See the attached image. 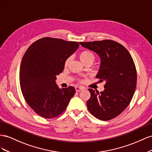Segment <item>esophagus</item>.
Instances as JSON below:
<instances>
[{
    "label": "esophagus",
    "mask_w": 152,
    "mask_h": 152,
    "mask_svg": "<svg viewBox=\"0 0 152 152\" xmlns=\"http://www.w3.org/2000/svg\"><path fill=\"white\" fill-rule=\"evenodd\" d=\"M75 89H76V91L77 92H80V91H81L82 90H83V88L80 87V86H76Z\"/></svg>",
    "instance_id": "34e87169"
}]
</instances>
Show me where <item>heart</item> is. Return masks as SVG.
Segmentation results:
<instances>
[{
  "mask_svg": "<svg viewBox=\"0 0 152 152\" xmlns=\"http://www.w3.org/2000/svg\"><path fill=\"white\" fill-rule=\"evenodd\" d=\"M79 57L81 61V62L83 64H85L88 62H93L95 60V55L92 53V51L90 50H84L82 51L81 53L79 54ZM71 57H69L66 58V60H65L64 62V66L67 67L69 63L71 62Z\"/></svg>",
  "mask_w": 152,
  "mask_h": 152,
  "instance_id": "heart-1",
  "label": "heart"
}]
</instances>
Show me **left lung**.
I'll return each mask as SVG.
<instances>
[{
  "instance_id": "8db88e82",
  "label": "left lung",
  "mask_w": 152,
  "mask_h": 152,
  "mask_svg": "<svg viewBox=\"0 0 152 152\" xmlns=\"http://www.w3.org/2000/svg\"><path fill=\"white\" fill-rule=\"evenodd\" d=\"M80 43L99 56L101 64L96 77L106 81L101 93L88 89L91 96L86 102L88 110L99 120H111L125 110L135 92L137 73L133 59L124 46L114 41Z\"/></svg>"
}]
</instances>
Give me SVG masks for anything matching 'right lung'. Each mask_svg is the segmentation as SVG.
I'll list each match as a JSON object with an SVG mask.
<instances>
[{
	"instance_id": "obj_1",
	"label": "right lung",
	"mask_w": 152,
	"mask_h": 152,
	"mask_svg": "<svg viewBox=\"0 0 152 152\" xmlns=\"http://www.w3.org/2000/svg\"><path fill=\"white\" fill-rule=\"evenodd\" d=\"M79 46L75 41L44 37L26 51L20 66V87L28 106L41 117L51 119L62 113L75 95L73 86L60 88L55 80L65 60Z\"/></svg>"
}]
</instances>
